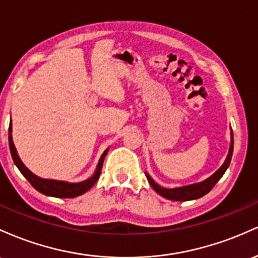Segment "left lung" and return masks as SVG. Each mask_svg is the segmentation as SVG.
Instances as JSON below:
<instances>
[{
	"instance_id": "8db88e82",
	"label": "left lung",
	"mask_w": 258,
	"mask_h": 258,
	"mask_svg": "<svg viewBox=\"0 0 258 258\" xmlns=\"http://www.w3.org/2000/svg\"><path fill=\"white\" fill-rule=\"evenodd\" d=\"M233 149H234V138H233V132H230V146H229V152H228L227 158H225L224 163L222 164V167L218 170H216L212 175L208 176L205 180L200 181V183L185 185V186H179V187H163L160 186L155 180L150 176L149 173L145 172L147 180H149L150 185L152 186V189L156 192L160 194L161 196L166 198L168 200H172V201H190V200H196L205 196L208 194L211 190L213 189V186L217 184V181L222 178L223 174L225 173V170L229 167L231 156H233Z\"/></svg>"
}]
</instances>
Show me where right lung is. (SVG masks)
I'll list each match as a JSON object with an SVG mask.
<instances>
[{"mask_svg": "<svg viewBox=\"0 0 258 258\" xmlns=\"http://www.w3.org/2000/svg\"><path fill=\"white\" fill-rule=\"evenodd\" d=\"M8 141H10V150L11 155H12L13 162L18 169L20 170L23 175L25 176V179L33 185L34 187L39 192L43 194L46 196H52V198H59V199H69V198H77V196L83 195L84 192H86L88 190H90L92 186H94L95 183L97 181V179L100 178L101 169H102L103 161H105V157L108 152V149L105 150V152L102 153V156L98 160L97 167L95 169L94 174H92L90 178H88L86 180L79 181V183H69V181L64 180H56V179H45L41 178V176H37L34 174L31 170H29L25 164L23 163L22 160L19 158L18 152H17L16 146H14L13 138H12V120L10 123V130H8Z\"/></svg>", "mask_w": 258, "mask_h": 258, "instance_id": "1", "label": "right lung"}]
</instances>
